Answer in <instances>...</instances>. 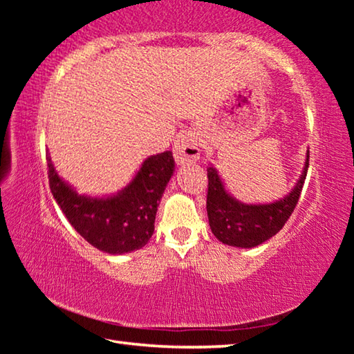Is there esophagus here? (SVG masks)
<instances>
[{"instance_id": "1", "label": "esophagus", "mask_w": 354, "mask_h": 354, "mask_svg": "<svg viewBox=\"0 0 354 354\" xmlns=\"http://www.w3.org/2000/svg\"><path fill=\"white\" fill-rule=\"evenodd\" d=\"M200 145L194 134H181L173 145V156L176 164H194L200 159Z\"/></svg>"}]
</instances>
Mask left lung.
Listing matches in <instances>:
<instances>
[{
    "label": "left lung",
    "instance_id": "1",
    "mask_svg": "<svg viewBox=\"0 0 354 354\" xmlns=\"http://www.w3.org/2000/svg\"><path fill=\"white\" fill-rule=\"evenodd\" d=\"M309 167V151L304 170L295 187L283 200L270 205H243L225 190L214 167L207 169L206 209L209 226L220 242L231 247L253 248L283 230L301 195Z\"/></svg>",
    "mask_w": 354,
    "mask_h": 354
}]
</instances>
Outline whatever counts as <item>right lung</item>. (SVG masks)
<instances>
[{
	"instance_id": "add662e5",
	"label": "right lung",
	"mask_w": 354,
	"mask_h": 354,
	"mask_svg": "<svg viewBox=\"0 0 354 354\" xmlns=\"http://www.w3.org/2000/svg\"><path fill=\"white\" fill-rule=\"evenodd\" d=\"M175 169L171 151L145 159L136 178L117 195L91 198L77 195L59 178L48 158L50 189L71 226L104 253L123 254L147 245L162 194Z\"/></svg>"
}]
</instances>
